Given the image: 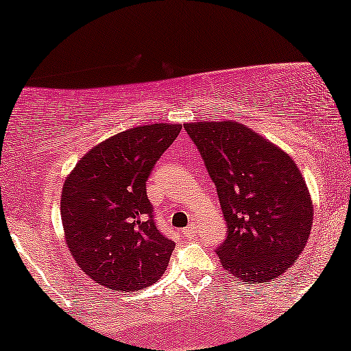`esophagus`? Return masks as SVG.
Instances as JSON below:
<instances>
[{"label":"esophagus","instance_id":"esophagus-1","mask_svg":"<svg viewBox=\"0 0 351 351\" xmlns=\"http://www.w3.org/2000/svg\"><path fill=\"white\" fill-rule=\"evenodd\" d=\"M196 232H198V230H196V225H195V223H190L189 227L184 228V234H185V237H195Z\"/></svg>","mask_w":351,"mask_h":351}]
</instances>
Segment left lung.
Masks as SVG:
<instances>
[{
  "instance_id": "left-lung-1",
  "label": "left lung",
  "mask_w": 351,
  "mask_h": 351,
  "mask_svg": "<svg viewBox=\"0 0 351 351\" xmlns=\"http://www.w3.org/2000/svg\"><path fill=\"white\" fill-rule=\"evenodd\" d=\"M217 189L227 238L217 247L228 275L270 282L304 251L313 225L310 191L294 160L238 121L185 123Z\"/></svg>"
}]
</instances>
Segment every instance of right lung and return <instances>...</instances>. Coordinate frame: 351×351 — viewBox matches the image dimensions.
<instances>
[{"instance_id":"obj_1","label":"right lung","mask_w":351,"mask_h":351,"mask_svg":"<svg viewBox=\"0 0 351 351\" xmlns=\"http://www.w3.org/2000/svg\"><path fill=\"white\" fill-rule=\"evenodd\" d=\"M182 124H145L90 148L66 177L60 198L65 241L99 285L131 292L162 276L176 244L158 230L147 180Z\"/></svg>"}]
</instances>
